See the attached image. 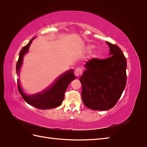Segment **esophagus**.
<instances>
[{
    "label": "esophagus",
    "mask_w": 147,
    "mask_h": 147,
    "mask_svg": "<svg viewBox=\"0 0 147 147\" xmlns=\"http://www.w3.org/2000/svg\"><path fill=\"white\" fill-rule=\"evenodd\" d=\"M74 74H75V76L76 77H80L82 76V69L81 68L78 67V68H76L75 71H74Z\"/></svg>",
    "instance_id": "34e87169"
}]
</instances>
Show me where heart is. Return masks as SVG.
Instances as JSON below:
<instances>
[{"instance_id": "heart-1", "label": "heart", "mask_w": 147, "mask_h": 147, "mask_svg": "<svg viewBox=\"0 0 147 147\" xmlns=\"http://www.w3.org/2000/svg\"><path fill=\"white\" fill-rule=\"evenodd\" d=\"M96 51H92V52H91V55H92V56H95V55H96Z\"/></svg>"}]
</instances>
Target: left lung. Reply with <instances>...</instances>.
I'll return each instance as SVG.
<instances>
[{
    "label": "left lung",
    "instance_id": "1",
    "mask_svg": "<svg viewBox=\"0 0 147 147\" xmlns=\"http://www.w3.org/2000/svg\"><path fill=\"white\" fill-rule=\"evenodd\" d=\"M109 58L92 59L80 78L84 104L95 111H107L117 104L126 84V59L117 45L106 42Z\"/></svg>",
    "mask_w": 147,
    "mask_h": 147
}]
</instances>
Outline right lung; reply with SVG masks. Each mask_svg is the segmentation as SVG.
Wrapping results in <instances>:
<instances>
[{
    "instance_id": "obj_1",
    "label": "right lung",
    "mask_w": 147,
    "mask_h": 147,
    "mask_svg": "<svg viewBox=\"0 0 147 147\" xmlns=\"http://www.w3.org/2000/svg\"><path fill=\"white\" fill-rule=\"evenodd\" d=\"M35 38V37H34L31 40L26 46L23 47L20 52L19 59L16 64V73L18 76H20L21 68L23 65L24 56L28 52L31 43ZM75 78L74 71L69 69L59 76L48 88L43 90L42 92L32 95L26 94L23 92V90L20 85V80L18 79V90L22 97L28 104L43 110L53 109L61 105L64 98V93L69 84L72 81L75 80Z\"/></svg>"
}]
</instances>
